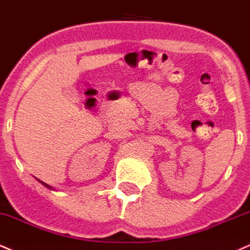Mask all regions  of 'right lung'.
I'll return each instance as SVG.
<instances>
[{
	"label": "right lung",
	"mask_w": 250,
	"mask_h": 250,
	"mask_svg": "<svg viewBox=\"0 0 250 250\" xmlns=\"http://www.w3.org/2000/svg\"><path fill=\"white\" fill-rule=\"evenodd\" d=\"M36 180H37V181H38V182H39V183H42V186H44V187H46V188H48V189H51V190H54V189H53V188H52L51 186H48V184H46V183H45V182L40 181V180H38V178H36Z\"/></svg>",
	"instance_id": "1"
}]
</instances>
